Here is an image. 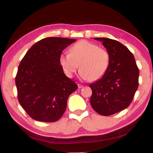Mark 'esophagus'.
<instances>
[{"label": "esophagus", "instance_id": "34e87169", "mask_svg": "<svg viewBox=\"0 0 153 153\" xmlns=\"http://www.w3.org/2000/svg\"><path fill=\"white\" fill-rule=\"evenodd\" d=\"M78 88H79V89H81V88L84 87V85H81V84H78Z\"/></svg>", "mask_w": 153, "mask_h": 153}]
</instances>
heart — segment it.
<instances>
[{
    "label": "heart",
    "instance_id": "1",
    "mask_svg": "<svg viewBox=\"0 0 153 153\" xmlns=\"http://www.w3.org/2000/svg\"><path fill=\"white\" fill-rule=\"evenodd\" d=\"M59 62L68 77H72L80 66V76L84 80L96 81L108 68L110 55L103 48L86 40H81L69 49V53L60 55Z\"/></svg>",
    "mask_w": 153,
    "mask_h": 153
}]
</instances>
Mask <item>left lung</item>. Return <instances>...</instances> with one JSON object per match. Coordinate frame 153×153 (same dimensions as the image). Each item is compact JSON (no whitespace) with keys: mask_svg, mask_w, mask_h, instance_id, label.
I'll list each match as a JSON object with an SVG mask.
<instances>
[{"mask_svg":"<svg viewBox=\"0 0 153 153\" xmlns=\"http://www.w3.org/2000/svg\"><path fill=\"white\" fill-rule=\"evenodd\" d=\"M102 42L110 55L108 68L104 76L89 87L90 103L97 113L108 116L130 105L138 87L139 70L133 53L116 40L94 38Z\"/></svg>","mask_w":153,"mask_h":153,"instance_id":"1","label":"left lung"}]
</instances>
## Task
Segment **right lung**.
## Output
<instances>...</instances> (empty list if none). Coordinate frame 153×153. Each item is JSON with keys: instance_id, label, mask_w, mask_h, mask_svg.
I'll return each mask as SVG.
<instances>
[{"instance_id": "add662e5", "label": "right lung", "mask_w": 153, "mask_h": 153, "mask_svg": "<svg viewBox=\"0 0 153 153\" xmlns=\"http://www.w3.org/2000/svg\"><path fill=\"white\" fill-rule=\"evenodd\" d=\"M76 40L51 37L27 51L15 78L19 103L36 121L52 123L65 112L69 96L78 89L59 62L62 50Z\"/></svg>"}]
</instances>
